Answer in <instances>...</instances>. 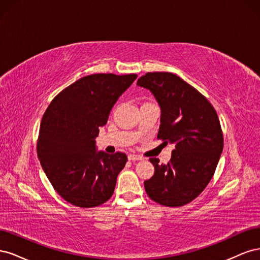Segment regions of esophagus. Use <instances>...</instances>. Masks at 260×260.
Segmentation results:
<instances>
[{
  "instance_id": "obj_1",
  "label": "esophagus",
  "mask_w": 260,
  "mask_h": 260,
  "mask_svg": "<svg viewBox=\"0 0 260 260\" xmlns=\"http://www.w3.org/2000/svg\"><path fill=\"white\" fill-rule=\"evenodd\" d=\"M128 159L129 160H141V159H142V157L139 156V155H136V154H130L128 156Z\"/></svg>"
}]
</instances>
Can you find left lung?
Wrapping results in <instances>:
<instances>
[{"label":"left lung","instance_id":"obj_1","mask_svg":"<svg viewBox=\"0 0 260 260\" xmlns=\"http://www.w3.org/2000/svg\"><path fill=\"white\" fill-rule=\"evenodd\" d=\"M153 93L160 106L157 138L174 143L168 164L149 158L154 176L144 181L149 199L167 207L192 202L215 174L223 149L221 125L208 100L171 73H147L137 82Z\"/></svg>","mask_w":260,"mask_h":260}]
</instances>
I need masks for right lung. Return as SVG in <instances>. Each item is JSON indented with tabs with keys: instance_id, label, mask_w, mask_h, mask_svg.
<instances>
[{
	"instance_id": "right-lung-1",
	"label": "right lung",
	"mask_w": 260,
	"mask_h": 260,
	"mask_svg": "<svg viewBox=\"0 0 260 260\" xmlns=\"http://www.w3.org/2000/svg\"><path fill=\"white\" fill-rule=\"evenodd\" d=\"M138 75L85 76L58 93L42 117L39 160L51 184L75 206L91 208L112 198L127 155L98 152L99 128Z\"/></svg>"
}]
</instances>
